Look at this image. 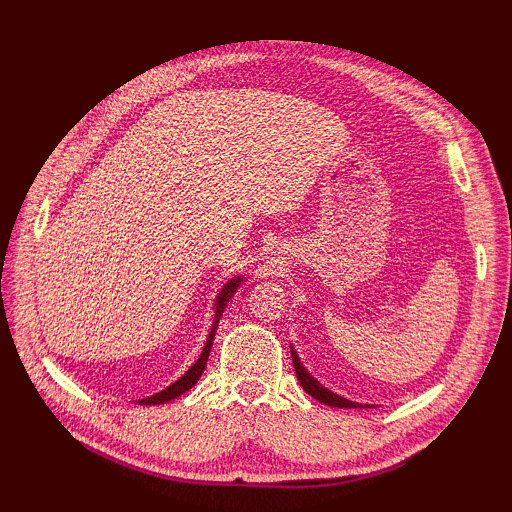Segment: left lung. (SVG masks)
I'll return each instance as SVG.
<instances>
[{
    "instance_id": "obj_1",
    "label": "left lung",
    "mask_w": 512,
    "mask_h": 512,
    "mask_svg": "<svg viewBox=\"0 0 512 512\" xmlns=\"http://www.w3.org/2000/svg\"><path fill=\"white\" fill-rule=\"evenodd\" d=\"M290 354H292V363H295V372H297V378H299L301 387L306 389V394H310L314 400H319V402H323V405L336 407V409H356V407H363V405H358V402L347 400V398H343V396H339V394H334V391H330L328 387H323V385L319 383V380L314 378L306 367H303L299 354L295 352V347H290Z\"/></svg>"
}]
</instances>
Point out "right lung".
Here are the masks:
<instances>
[{
	"label": "right lung",
	"mask_w": 512,
	"mask_h": 512,
	"mask_svg": "<svg viewBox=\"0 0 512 512\" xmlns=\"http://www.w3.org/2000/svg\"><path fill=\"white\" fill-rule=\"evenodd\" d=\"M242 281H244V275L231 277V279H228L226 284H224V288L220 290V295H217L215 308H213V310H215V317H213V323H211V332H209V336H206L204 350H202L198 361H195V363L187 369V372H184V374L176 380V383H171L167 389L158 391V394H154V396L140 398L138 405H162V402H169V400H173V398L187 394V391H189L195 383H198L202 372H204V367H206V361H209V354H211V347H213V339H215V332H217V323H220V319H222V312H224V308H226L228 299H233L237 288L242 286Z\"/></svg>",
	"instance_id": "right-lung-1"
}]
</instances>
